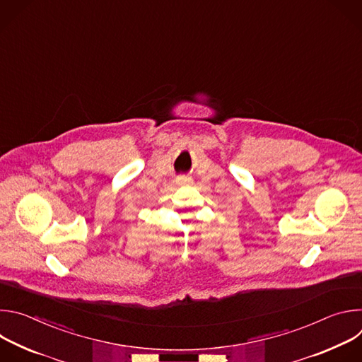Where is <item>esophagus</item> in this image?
<instances>
[{
    "label": "esophagus",
    "mask_w": 362,
    "mask_h": 362,
    "mask_svg": "<svg viewBox=\"0 0 362 362\" xmlns=\"http://www.w3.org/2000/svg\"><path fill=\"white\" fill-rule=\"evenodd\" d=\"M192 180H190V177H186V176H180V177H177L176 179V183L179 185V186H183V185H189Z\"/></svg>",
    "instance_id": "1"
}]
</instances>
